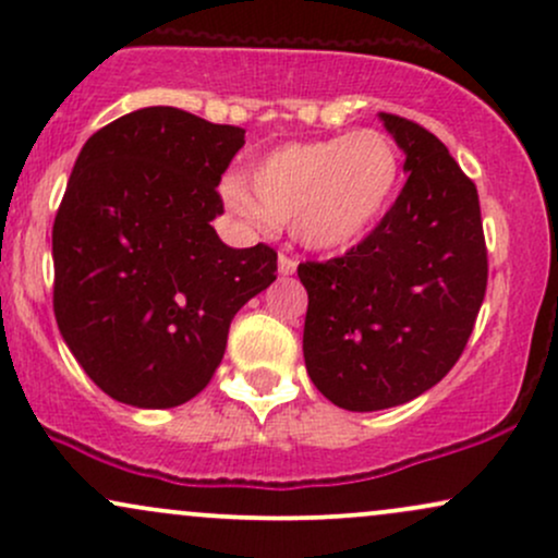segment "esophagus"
Listing matches in <instances>:
<instances>
[{
  "label": "esophagus",
  "mask_w": 558,
  "mask_h": 558,
  "mask_svg": "<svg viewBox=\"0 0 558 558\" xmlns=\"http://www.w3.org/2000/svg\"><path fill=\"white\" fill-rule=\"evenodd\" d=\"M296 265H299L296 259L288 257V254H280V257H278V275H280V278H288V275L296 272Z\"/></svg>",
  "instance_id": "esophagus-1"
}]
</instances>
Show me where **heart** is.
Here are the masks:
<instances>
[{
  "label": "heart",
  "instance_id": "obj_1",
  "mask_svg": "<svg viewBox=\"0 0 558 558\" xmlns=\"http://www.w3.org/2000/svg\"><path fill=\"white\" fill-rule=\"evenodd\" d=\"M243 180L222 183V198L243 222L259 230L291 222L301 246L330 254L380 226L399 194L401 155L386 133H341L278 146Z\"/></svg>",
  "mask_w": 558,
  "mask_h": 558
}]
</instances>
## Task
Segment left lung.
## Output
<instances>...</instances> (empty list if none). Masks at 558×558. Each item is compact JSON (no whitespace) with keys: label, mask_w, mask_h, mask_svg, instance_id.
Returning a JSON list of instances; mask_svg holds the SVG:
<instances>
[{"label":"left lung","mask_w":558,"mask_h":558,"mask_svg":"<svg viewBox=\"0 0 558 558\" xmlns=\"http://www.w3.org/2000/svg\"><path fill=\"white\" fill-rule=\"evenodd\" d=\"M380 120L407 155L399 198L343 257L299 265L306 373L349 412L399 407L444 380L488 283L475 183L430 131Z\"/></svg>","instance_id":"1"}]
</instances>
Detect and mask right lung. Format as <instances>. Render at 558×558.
<instances>
[{"label":"right lung","instance_id":"add662e5","mask_svg":"<svg viewBox=\"0 0 558 558\" xmlns=\"http://www.w3.org/2000/svg\"><path fill=\"white\" fill-rule=\"evenodd\" d=\"M243 128L144 107L83 144L52 230L54 317L114 401L181 407L213 380L235 312L275 280L265 243L233 248L213 220Z\"/></svg>","mask_w":558,"mask_h":558}]
</instances>
